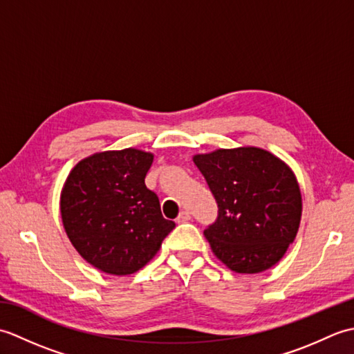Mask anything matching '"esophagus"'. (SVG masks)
I'll list each match as a JSON object with an SVG mask.
<instances>
[{
	"mask_svg": "<svg viewBox=\"0 0 354 354\" xmlns=\"http://www.w3.org/2000/svg\"><path fill=\"white\" fill-rule=\"evenodd\" d=\"M192 219V214L189 212H181L179 213V216L176 217V222L183 223V222H189Z\"/></svg>",
	"mask_w": 354,
	"mask_h": 354,
	"instance_id": "esophagus-1",
	"label": "esophagus"
}]
</instances>
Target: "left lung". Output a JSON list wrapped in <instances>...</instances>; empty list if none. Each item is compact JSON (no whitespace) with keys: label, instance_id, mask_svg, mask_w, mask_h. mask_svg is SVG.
Segmentation results:
<instances>
[{"label":"left lung","instance_id":"1","mask_svg":"<svg viewBox=\"0 0 354 354\" xmlns=\"http://www.w3.org/2000/svg\"><path fill=\"white\" fill-rule=\"evenodd\" d=\"M193 161L219 208L204 230L216 257L239 274L280 261L301 221V192L288 165L259 147L219 149Z\"/></svg>","mask_w":354,"mask_h":354}]
</instances>
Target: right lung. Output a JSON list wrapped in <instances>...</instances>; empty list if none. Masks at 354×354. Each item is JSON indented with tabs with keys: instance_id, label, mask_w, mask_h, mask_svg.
<instances>
[{
	"instance_id": "obj_1",
	"label": "right lung",
	"mask_w": 354,
	"mask_h": 354,
	"mask_svg": "<svg viewBox=\"0 0 354 354\" xmlns=\"http://www.w3.org/2000/svg\"><path fill=\"white\" fill-rule=\"evenodd\" d=\"M152 161V153L137 149L94 153L66 178L61 194L66 236L82 257L103 272H137L175 228L145 184Z\"/></svg>"
}]
</instances>
